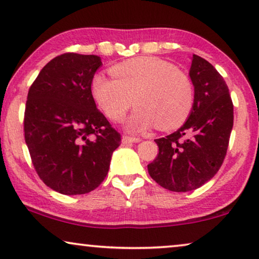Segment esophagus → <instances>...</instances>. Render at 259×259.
Returning <instances> with one entry per match:
<instances>
[{"label": "esophagus", "instance_id": "1", "mask_svg": "<svg viewBox=\"0 0 259 259\" xmlns=\"http://www.w3.org/2000/svg\"><path fill=\"white\" fill-rule=\"evenodd\" d=\"M122 144H133V143H139L140 138H134V137H128V136H123L122 137Z\"/></svg>", "mask_w": 259, "mask_h": 259}]
</instances>
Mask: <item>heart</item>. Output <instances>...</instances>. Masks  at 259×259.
I'll list each match as a JSON object with an SVG mask.
<instances>
[{"label": "heart", "mask_w": 259, "mask_h": 259, "mask_svg": "<svg viewBox=\"0 0 259 259\" xmlns=\"http://www.w3.org/2000/svg\"><path fill=\"white\" fill-rule=\"evenodd\" d=\"M113 79L94 75L91 91L95 102L112 121H121L132 102L137 106L126 122L131 132L157 125L159 130L182 126L193 106L189 76L164 60L140 56L111 68Z\"/></svg>", "instance_id": "1"}]
</instances>
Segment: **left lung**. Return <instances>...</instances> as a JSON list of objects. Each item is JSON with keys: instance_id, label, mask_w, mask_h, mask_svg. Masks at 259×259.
Segmentation results:
<instances>
[{"instance_id": "obj_1", "label": "left lung", "mask_w": 259, "mask_h": 259, "mask_svg": "<svg viewBox=\"0 0 259 259\" xmlns=\"http://www.w3.org/2000/svg\"><path fill=\"white\" fill-rule=\"evenodd\" d=\"M189 74L194 86L189 119L175 133L155 139L159 153L147 165L151 178L173 192L196 190L213 178L233 126L232 100L217 69L193 54Z\"/></svg>"}]
</instances>
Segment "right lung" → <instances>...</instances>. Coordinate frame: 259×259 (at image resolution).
Here are the masks:
<instances>
[{
  "instance_id": "obj_1",
  "label": "right lung",
  "mask_w": 259,
  "mask_h": 259,
  "mask_svg": "<svg viewBox=\"0 0 259 259\" xmlns=\"http://www.w3.org/2000/svg\"><path fill=\"white\" fill-rule=\"evenodd\" d=\"M100 56L65 53L51 60L29 88L24 139L42 182L74 196L97 189L121 136L99 111L91 83Z\"/></svg>"
}]
</instances>
